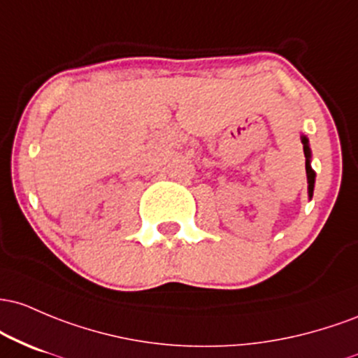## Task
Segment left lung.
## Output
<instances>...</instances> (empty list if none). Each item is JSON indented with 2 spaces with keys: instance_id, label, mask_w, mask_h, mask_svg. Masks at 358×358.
<instances>
[{
  "instance_id": "left-lung-1",
  "label": "left lung",
  "mask_w": 358,
  "mask_h": 358,
  "mask_svg": "<svg viewBox=\"0 0 358 358\" xmlns=\"http://www.w3.org/2000/svg\"><path fill=\"white\" fill-rule=\"evenodd\" d=\"M301 140H303V145H304V155H306V174H308V194L309 198H313V189H315V171L311 169V150H309V145H308V138L306 136H301Z\"/></svg>"
}]
</instances>
